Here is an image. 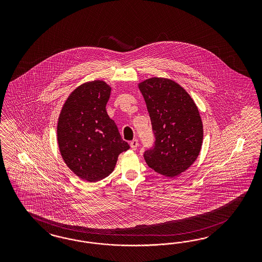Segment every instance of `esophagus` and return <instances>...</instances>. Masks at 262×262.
I'll use <instances>...</instances> for the list:
<instances>
[{
    "mask_svg": "<svg viewBox=\"0 0 262 262\" xmlns=\"http://www.w3.org/2000/svg\"><path fill=\"white\" fill-rule=\"evenodd\" d=\"M137 146H138V140L137 139H134V140L130 141V147H132L133 150H136Z\"/></svg>",
    "mask_w": 262,
    "mask_h": 262,
    "instance_id": "34e87169",
    "label": "esophagus"
}]
</instances>
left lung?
Returning a JSON list of instances; mask_svg holds the SVG:
<instances>
[{
    "label": "left lung",
    "instance_id": "8db88e82",
    "mask_svg": "<svg viewBox=\"0 0 262 262\" xmlns=\"http://www.w3.org/2000/svg\"><path fill=\"white\" fill-rule=\"evenodd\" d=\"M151 118L154 146L144 151L148 166L159 174L174 177L198 158L203 124L189 94L173 80L151 78L139 84Z\"/></svg>",
    "mask_w": 262,
    "mask_h": 262
}]
</instances>
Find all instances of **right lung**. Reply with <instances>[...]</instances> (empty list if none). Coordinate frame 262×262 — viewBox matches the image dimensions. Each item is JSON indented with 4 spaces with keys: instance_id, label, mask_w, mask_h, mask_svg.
<instances>
[{
    "instance_id": "add662e5",
    "label": "right lung",
    "mask_w": 262,
    "mask_h": 262,
    "mask_svg": "<svg viewBox=\"0 0 262 262\" xmlns=\"http://www.w3.org/2000/svg\"><path fill=\"white\" fill-rule=\"evenodd\" d=\"M111 88L86 82L68 97L57 123V142L65 163L80 179L98 182L112 173L118 156L129 149L105 105Z\"/></svg>"
}]
</instances>
